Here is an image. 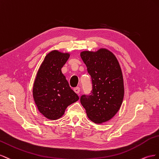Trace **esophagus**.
<instances>
[{"mask_svg":"<svg viewBox=\"0 0 159 159\" xmlns=\"http://www.w3.org/2000/svg\"><path fill=\"white\" fill-rule=\"evenodd\" d=\"M74 91H75L76 94H79V93H80V88H79V87L75 88V89H74Z\"/></svg>","mask_w":159,"mask_h":159,"instance_id":"obj_1","label":"esophagus"}]
</instances>
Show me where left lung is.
<instances>
[{
    "label": "left lung",
    "instance_id": "obj_1",
    "mask_svg": "<svg viewBox=\"0 0 159 159\" xmlns=\"http://www.w3.org/2000/svg\"><path fill=\"white\" fill-rule=\"evenodd\" d=\"M80 57L91 76L93 90L83 95L80 102L89 119L96 124L111 120L119 111L125 94L121 68L116 57L109 50L84 51Z\"/></svg>",
    "mask_w": 159,
    "mask_h": 159
}]
</instances>
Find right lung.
Returning a JSON list of instances; mask_svg holds the SVG:
<instances>
[{"instance_id":"1","label":"right lung","mask_w":159,"mask_h":159,"mask_svg":"<svg viewBox=\"0 0 159 159\" xmlns=\"http://www.w3.org/2000/svg\"><path fill=\"white\" fill-rule=\"evenodd\" d=\"M70 53L54 50L40 65L34 82L33 95L39 111L49 120H57L79 97L72 90L61 69Z\"/></svg>"}]
</instances>
